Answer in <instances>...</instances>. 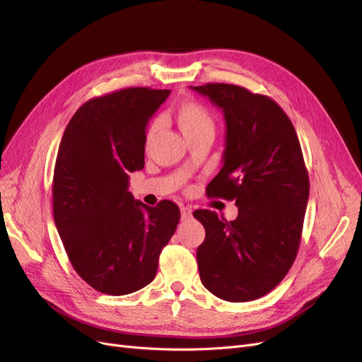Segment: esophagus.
Returning <instances> with one entry per match:
<instances>
[{
    "mask_svg": "<svg viewBox=\"0 0 362 362\" xmlns=\"http://www.w3.org/2000/svg\"><path fill=\"white\" fill-rule=\"evenodd\" d=\"M180 213H182V220L192 218V208L191 206H182Z\"/></svg>",
    "mask_w": 362,
    "mask_h": 362,
    "instance_id": "obj_1",
    "label": "esophagus"
}]
</instances>
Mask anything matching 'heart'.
<instances>
[{"instance_id":"1","label":"heart","mask_w":362,"mask_h":362,"mask_svg":"<svg viewBox=\"0 0 362 362\" xmlns=\"http://www.w3.org/2000/svg\"><path fill=\"white\" fill-rule=\"evenodd\" d=\"M176 122L179 129L182 130L183 135H189V133H194L198 130L204 129H213V122L210 117V112L206 111V108L195 101H187L182 103L176 108ZM156 132V124H152L148 130L146 141H151L152 135Z\"/></svg>"}]
</instances>
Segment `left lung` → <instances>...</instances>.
<instances>
[{
	"instance_id": "1",
	"label": "left lung",
	"mask_w": 362,
	"mask_h": 362,
	"mask_svg": "<svg viewBox=\"0 0 362 362\" xmlns=\"http://www.w3.org/2000/svg\"><path fill=\"white\" fill-rule=\"evenodd\" d=\"M191 89L223 111L226 145L208 197L235 199L238 217L210 210L194 217L205 229L197 259L204 286L229 302L273 291L296 258L310 197L308 171L295 127L265 95L227 83Z\"/></svg>"
}]
</instances>
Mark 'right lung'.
I'll list each match as a JSON object with an SVG mask.
<instances>
[{
	"mask_svg": "<svg viewBox=\"0 0 362 362\" xmlns=\"http://www.w3.org/2000/svg\"><path fill=\"white\" fill-rule=\"evenodd\" d=\"M168 89L127 88L85 103L69 122L52 179L54 221L67 257L95 291L120 296L154 280L179 206L129 192L145 164L146 124Z\"/></svg>",
	"mask_w": 362,
	"mask_h": 362,
	"instance_id": "add662e5",
	"label": "right lung"
}]
</instances>
